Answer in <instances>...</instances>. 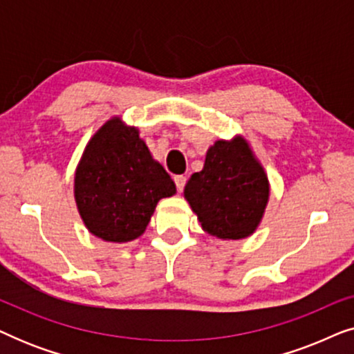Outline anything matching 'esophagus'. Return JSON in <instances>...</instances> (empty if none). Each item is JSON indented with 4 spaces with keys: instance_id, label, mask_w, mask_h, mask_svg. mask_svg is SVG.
Instances as JSON below:
<instances>
[{
    "instance_id": "esophagus-1",
    "label": "esophagus",
    "mask_w": 354,
    "mask_h": 354,
    "mask_svg": "<svg viewBox=\"0 0 354 354\" xmlns=\"http://www.w3.org/2000/svg\"><path fill=\"white\" fill-rule=\"evenodd\" d=\"M174 182H176L177 190L183 192V188H185V183H187V177L185 176H176V177H174Z\"/></svg>"
}]
</instances>
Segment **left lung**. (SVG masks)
<instances>
[{"label": "left lung", "instance_id": "8db88e82", "mask_svg": "<svg viewBox=\"0 0 354 354\" xmlns=\"http://www.w3.org/2000/svg\"><path fill=\"white\" fill-rule=\"evenodd\" d=\"M185 198L207 234L240 240L258 227L269 183L243 140H219L207 149L203 171L187 182Z\"/></svg>", "mask_w": 354, "mask_h": 354}]
</instances>
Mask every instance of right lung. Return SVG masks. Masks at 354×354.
<instances>
[{"instance_id":"1","label":"right lung","mask_w":354,"mask_h":354,"mask_svg":"<svg viewBox=\"0 0 354 354\" xmlns=\"http://www.w3.org/2000/svg\"><path fill=\"white\" fill-rule=\"evenodd\" d=\"M176 183L154 161L138 130L113 119L86 145L75 172V201L86 229L106 241H130L147 229Z\"/></svg>"}]
</instances>
